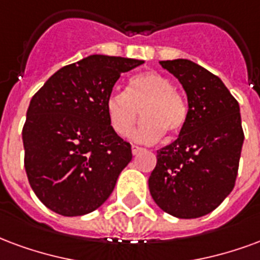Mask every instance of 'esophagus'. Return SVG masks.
<instances>
[{
    "instance_id": "1",
    "label": "esophagus",
    "mask_w": 260,
    "mask_h": 260,
    "mask_svg": "<svg viewBox=\"0 0 260 260\" xmlns=\"http://www.w3.org/2000/svg\"><path fill=\"white\" fill-rule=\"evenodd\" d=\"M142 147H139V146H135V145H132V154L136 155V154H139L140 151H142Z\"/></svg>"
}]
</instances>
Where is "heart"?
<instances>
[{
	"label": "heart",
	"instance_id": "b5f03b06",
	"mask_svg": "<svg viewBox=\"0 0 260 260\" xmlns=\"http://www.w3.org/2000/svg\"><path fill=\"white\" fill-rule=\"evenodd\" d=\"M106 111L111 128L120 136L129 134L140 111L143 118L132 138L142 143L155 142L164 132L179 134L187 121L183 98L168 77L158 71L134 76L125 91H111L106 99Z\"/></svg>",
	"mask_w": 260,
	"mask_h": 260
}]
</instances>
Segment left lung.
Returning <instances> with one entry per match:
<instances>
[{"mask_svg": "<svg viewBox=\"0 0 260 260\" xmlns=\"http://www.w3.org/2000/svg\"><path fill=\"white\" fill-rule=\"evenodd\" d=\"M187 95V121L178 139L157 151L151 197L180 219L218 208L234 187L244 143L238 102L222 80L187 59L159 61Z\"/></svg>", "mask_w": 260, "mask_h": 260, "instance_id": "left-lung-1", "label": "left lung"}]
</instances>
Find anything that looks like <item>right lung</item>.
<instances>
[{
	"instance_id": "add662e5",
	"label": "right lung",
	"mask_w": 260,
	"mask_h": 260,
	"mask_svg": "<svg viewBox=\"0 0 260 260\" xmlns=\"http://www.w3.org/2000/svg\"><path fill=\"white\" fill-rule=\"evenodd\" d=\"M143 60L91 55L61 67L32 96L23 126L28 183L47 208L81 216L101 207L132 159L106 99L122 73Z\"/></svg>"
}]
</instances>
